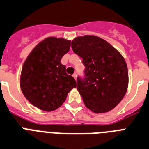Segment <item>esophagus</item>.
I'll list each match as a JSON object with an SVG mask.
<instances>
[{"label": "esophagus", "mask_w": 149, "mask_h": 149, "mask_svg": "<svg viewBox=\"0 0 149 149\" xmlns=\"http://www.w3.org/2000/svg\"><path fill=\"white\" fill-rule=\"evenodd\" d=\"M73 78H74L76 80V76H76V73H74V74L73 75Z\"/></svg>", "instance_id": "esophagus-1"}]
</instances>
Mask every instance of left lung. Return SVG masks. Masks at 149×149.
I'll return each mask as SVG.
<instances>
[{
    "mask_svg": "<svg viewBox=\"0 0 149 149\" xmlns=\"http://www.w3.org/2000/svg\"><path fill=\"white\" fill-rule=\"evenodd\" d=\"M71 46L85 66V79H77V90L85 107L95 113L113 109L128 87V70L124 57L97 36L77 37Z\"/></svg>",
    "mask_w": 149,
    "mask_h": 149,
    "instance_id": "8db88e82",
    "label": "left lung"
}]
</instances>
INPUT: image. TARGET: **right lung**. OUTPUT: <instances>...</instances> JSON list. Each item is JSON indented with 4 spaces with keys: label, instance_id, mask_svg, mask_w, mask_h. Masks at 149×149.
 Segmentation results:
<instances>
[{
    "label": "right lung",
    "instance_id": "add662e5",
    "mask_svg": "<svg viewBox=\"0 0 149 149\" xmlns=\"http://www.w3.org/2000/svg\"><path fill=\"white\" fill-rule=\"evenodd\" d=\"M71 40L49 37L39 42L24 61L20 75V87L32 105L52 112L66 100L76 87L72 76L66 73L61 58L69 52Z\"/></svg>",
    "mask_w": 149,
    "mask_h": 149
}]
</instances>
